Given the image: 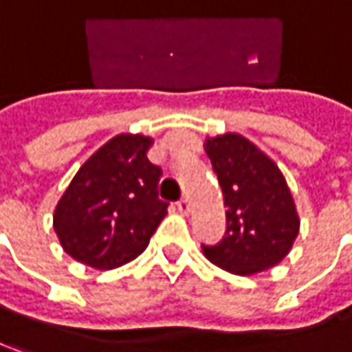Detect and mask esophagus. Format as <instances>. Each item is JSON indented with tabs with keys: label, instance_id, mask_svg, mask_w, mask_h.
I'll list each match as a JSON object with an SVG mask.
<instances>
[{
	"label": "esophagus",
	"instance_id": "esophagus-1",
	"mask_svg": "<svg viewBox=\"0 0 352 352\" xmlns=\"http://www.w3.org/2000/svg\"><path fill=\"white\" fill-rule=\"evenodd\" d=\"M177 209H179V213H181V215H189V211H191V203H189V199H181V201L177 203Z\"/></svg>",
	"mask_w": 352,
	"mask_h": 352
}]
</instances>
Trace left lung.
I'll use <instances>...</instances> for the list:
<instances>
[{
    "instance_id": "obj_1",
    "label": "left lung",
    "mask_w": 352,
    "mask_h": 352,
    "mask_svg": "<svg viewBox=\"0 0 352 352\" xmlns=\"http://www.w3.org/2000/svg\"><path fill=\"white\" fill-rule=\"evenodd\" d=\"M225 201L227 231L203 255L233 275L273 269L293 249L300 219L277 163L239 133L205 139Z\"/></svg>"
}]
</instances>
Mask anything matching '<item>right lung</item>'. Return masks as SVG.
<instances>
[{"mask_svg":"<svg viewBox=\"0 0 352 352\" xmlns=\"http://www.w3.org/2000/svg\"><path fill=\"white\" fill-rule=\"evenodd\" d=\"M151 145L145 135H115L79 167L53 211L69 257L109 271L145 251L167 215L157 195L161 169L147 159Z\"/></svg>","mask_w":352,"mask_h":352,"instance_id":"add662e5","label":"right lung"}]
</instances>
